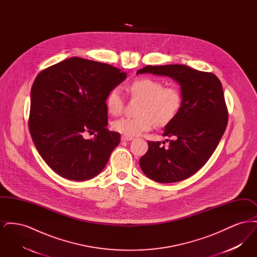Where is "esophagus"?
I'll use <instances>...</instances> for the list:
<instances>
[{"instance_id": "34e87169", "label": "esophagus", "mask_w": 257, "mask_h": 257, "mask_svg": "<svg viewBox=\"0 0 257 257\" xmlns=\"http://www.w3.org/2000/svg\"><path fill=\"white\" fill-rule=\"evenodd\" d=\"M134 138L133 137H127V136H122L121 137V141H123V142H128V141H132Z\"/></svg>"}]
</instances>
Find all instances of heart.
<instances>
[{"instance_id":"heart-1","label":"heart","mask_w":257,"mask_h":257,"mask_svg":"<svg viewBox=\"0 0 257 257\" xmlns=\"http://www.w3.org/2000/svg\"><path fill=\"white\" fill-rule=\"evenodd\" d=\"M132 97L141 100L138 115L124 116L112 122L114 131L127 137H136L149 130L155 123L165 126L178 114L182 106L183 96L176 86H165L164 83L154 78H139L129 86ZM107 110L112 115L121 112L123 96L118 87L111 88L106 98Z\"/></svg>"}]
</instances>
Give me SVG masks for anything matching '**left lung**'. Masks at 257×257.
<instances>
[{
  "label": "left lung",
  "mask_w": 257,
  "mask_h": 257,
  "mask_svg": "<svg viewBox=\"0 0 257 257\" xmlns=\"http://www.w3.org/2000/svg\"><path fill=\"white\" fill-rule=\"evenodd\" d=\"M168 76L180 85L183 96L178 114L164 128L169 147L148 142L140 167L148 178L159 183L178 182L195 174L207 162L227 125L222 86L216 75L184 64L147 65L137 71ZM165 144V142L163 143Z\"/></svg>",
  "instance_id": "8db88e82"
}]
</instances>
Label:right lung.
I'll return each mask as SVG.
<instances>
[{
    "mask_svg": "<svg viewBox=\"0 0 257 257\" xmlns=\"http://www.w3.org/2000/svg\"><path fill=\"white\" fill-rule=\"evenodd\" d=\"M110 64L72 57L38 74L29 128L38 153L61 177L86 181L106 167L120 135L107 129L106 98L127 78ZM86 133L94 134L86 139Z\"/></svg>",
    "mask_w": 257,
    "mask_h": 257,
    "instance_id": "obj_1",
    "label": "right lung"
}]
</instances>
